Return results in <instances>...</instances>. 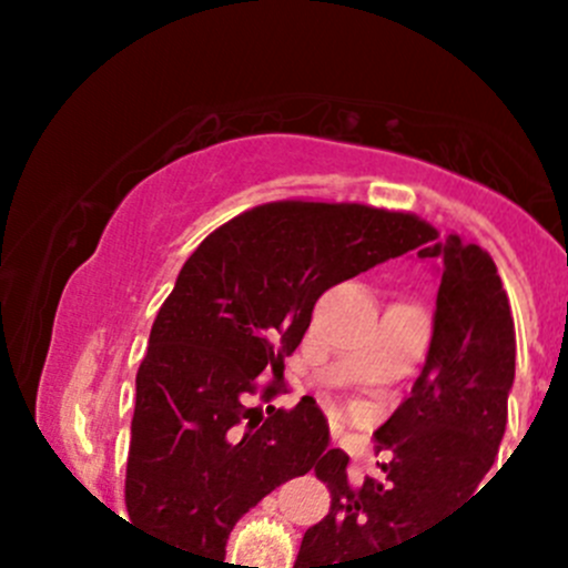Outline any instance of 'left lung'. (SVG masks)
I'll use <instances>...</instances> for the list:
<instances>
[{"instance_id":"obj_1","label":"left lung","mask_w":568,"mask_h":568,"mask_svg":"<svg viewBox=\"0 0 568 568\" xmlns=\"http://www.w3.org/2000/svg\"><path fill=\"white\" fill-rule=\"evenodd\" d=\"M418 244L438 264L433 341L413 393L375 433L384 478H346L349 455L329 449L315 475L333 491L293 568H375L478 489L498 458L515 381V321L489 253L460 235Z\"/></svg>"}]
</instances>
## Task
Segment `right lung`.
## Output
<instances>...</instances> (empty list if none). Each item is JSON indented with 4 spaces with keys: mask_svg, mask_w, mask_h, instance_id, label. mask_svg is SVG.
<instances>
[{
    "mask_svg": "<svg viewBox=\"0 0 568 568\" xmlns=\"http://www.w3.org/2000/svg\"><path fill=\"white\" fill-rule=\"evenodd\" d=\"M435 230L366 204L273 202L195 247L150 329L135 375L124 504L130 520L210 568L244 511L307 475L329 446L310 395L250 406L284 375L321 293L424 244ZM278 381L264 386L270 398Z\"/></svg>",
    "mask_w": 568,
    "mask_h": 568,
    "instance_id": "right-lung-1",
    "label": "right lung"
}]
</instances>
